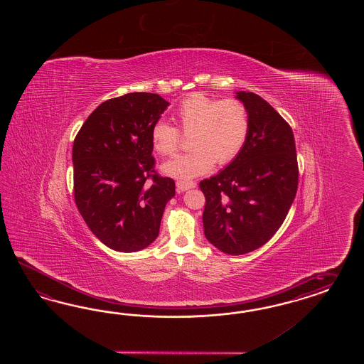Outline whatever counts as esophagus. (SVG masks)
I'll list each match as a JSON object with an SVG mask.
<instances>
[{
    "label": "esophagus",
    "mask_w": 364,
    "mask_h": 364,
    "mask_svg": "<svg viewBox=\"0 0 364 364\" xmlns=\"http://www.w3.org/2000/svg\"><path fill=\"white\" fill-rule=\"evenodd\" d=\"M176 187L178 192H184V191H187V189L196 187V183H195V181H183V180H177Z\"/></svg>",
    "instance_id": "34e87169"
}]
</instances>
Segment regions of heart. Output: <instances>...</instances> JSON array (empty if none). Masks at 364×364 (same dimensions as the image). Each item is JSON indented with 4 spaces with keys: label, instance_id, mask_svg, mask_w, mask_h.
I'll use <instances>...</instances> for the list:
<instances>
[{
    "label": "heart",
    "instance_id": "heart-1",
    "mask_svg": "<svg viewBox=\"0 0 364 364\" xmlns=\"http://www.w3.org/2000/svg\"><path fill=\"white\" fill-rule=\"evenodd\" d=\"M177 127L157 122L151 141L160 156H173L191 136L188 154H180L161 166L168 176L192 178L207 173L213 164L225 166L240 154L251 129V116L242 100L215 99L192 93L176 110Z\"/></svg>",
    "mask_w": 364,
    "mask_h": 364
}]
</instances>
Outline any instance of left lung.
<instances>
[{
  "instance_id": "left-lung-1",
  "label": "left lung",
  "mask_w": 364,
  "mask_h": 364,
  "mask_svg": "<svg viewBox=\"0 0 364 364\" xmlns=\"http://www.w3.org/2000/svg\"><path fill=\"white\" fill-rule=\"evenodd\" d=\"M251 129L240 154L220 173L200 181L204 235L221 252L264 245L286 220L298 191L299 166L289 124L264 99L239 92Z\"/></svg>"
}]
</instances>
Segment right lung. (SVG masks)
<instances>
[{"instance_id": "right-lung-1", "label": "right lung", "mask_w": 364, "mask_h": 364, "mask_svg": "<svg viewBox=\"0 0 364 364\" xmlns=\"http://www.w3.org/2000/svg\"><path fill=\"white\" fill-rule=\"evenodd\" d=\"M169 102L134 92L107 100L89 114L73 143L77 210L100 242L136 252L154 242L175 181L154 169L151 131Z\"/></svg>"}]
</instances>
